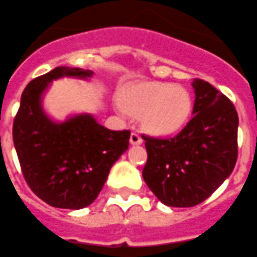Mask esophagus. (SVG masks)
<instances>
[{
  "instance_id": "esophagus-1",
  "label": "esophagus",
  "mask_w": 257,
  "mask_h": 257,
  "mask_svg": "<svg viewBox=\"0 0 257 257\" xmlns=\"http://www.w3.org/2000/svg\"><path fill=\"white\" fill-rule=\"evenodd\" d=\"M129 142L133 146H139V144H143V139L137 132H132L131 133V137H129Z\"/></svg>"
}]
</instances>
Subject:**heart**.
I'll return each instance as SVG.
<instances>
[{"instance_id": "b5f03b06", "label": "heart", "mask_w": 257, "mask_h": 257, "mask_svg": "<svg viewBox=\"0 0 257 257\" xmlns=\"http://www.w3.org/2000/svg\"><path fill=\"white\" fill-rule=\"evenodd\" d=\"M125 110L140 115L143 126L155 135L178 132L187 122L193 107L185 87L163 82H144L131 86L122 95Z\"/></svg>"}]
</instances>
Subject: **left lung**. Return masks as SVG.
<instances>
[{
    "label": "left lung",
    "instance_id": "1",
    "mask_svg": "<svg viewBox=\"0 0 257 257\" xmlns=\"http://www.w3.org/2000/svg\"><path fill=\"white\" fill-rule=\"evenodd\" d=\"M193 118L172 139L146 140L143 178L160 202L191 207L209 198L237 160L238 115L229 98L202 79L193 81Z\"/></svg>",
    "mask_w": 257,
    "mask_h": 257
}]
</instances>
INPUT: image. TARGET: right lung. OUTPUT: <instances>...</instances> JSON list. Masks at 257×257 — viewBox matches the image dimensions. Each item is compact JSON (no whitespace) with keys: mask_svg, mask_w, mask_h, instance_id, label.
<instances>
[{"mask_svg":"<svg viewBox=\"0 0 257 257\" xmlns=\"http://www.w3.org/2000/svg\"><path fill=\"white\" fill-rule=\"evenodd\" d=\"M90 70L56 67L27 85L13 122V143L21 171L33 193L60 209L93 203L111 166L129 147V131H110L91 114H75L63 122L43 109L50 83L63 76L91 78Z\"/></svg>","mask_w":257,"mask_h":257,"instance_id":"add662e5","label":"right lung"}]
</instances>
